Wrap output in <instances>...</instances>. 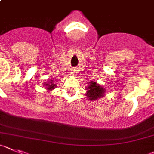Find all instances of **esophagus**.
Returning a JSON list of instances; mask_svg holds the SVG:
<instances>
[{
  "label": "esophagus",
  "mask_w": 154,
  "mask_h": 154,
  "mask_svg": "<svg viewBox=\"0 0 154 154\" xmlns=\"http://www.w3.org/2000/svg\"><path fill=\"white\" fill-rule=\"evenodd\" d=\"M71 73H72V74H73V75H75L76 73H77V71H76L75 69H71Z\"/></svg>",
  "instance_id": "34e87169"
}]
</instances>
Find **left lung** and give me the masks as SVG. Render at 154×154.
Returning a JSON list of instances; mask_svg holds the SVG:
<instances>
[{"mask_svg":"<svg viewBox=\"0 0 154 154\" xmlns=\"http://www.w3.org/2000/svg\"><path fill=\"white\" fill-rule=\"evenodd\" d=\"M85 95L88 97V100L95 101L105 95V89L96 81H91L89 82L88 88H86Z\"/></svg>","mask_w":154,"mask_h":154,"instance_id":"obj_1","label":"left lung"}]
</instances>
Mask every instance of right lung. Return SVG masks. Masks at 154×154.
<instances>
[{
    "label": "right lung",
    "mask_w": 154,
    "mask_h": 154,
    "mask_svg": "<svg viewBox=\"0 0 154 154\" xmlns=\"http://www.w3.org/2000/svg\"><path fill=\"white\" fill-rule=\"evenodd\" d=\"M54 79H50L47 82H45L44 84V86H45V89L48 91H53V89L57 88V85H56V83H55Z\"/></svg>",
    "instance_id": "obj_1"
}]
</instances>
